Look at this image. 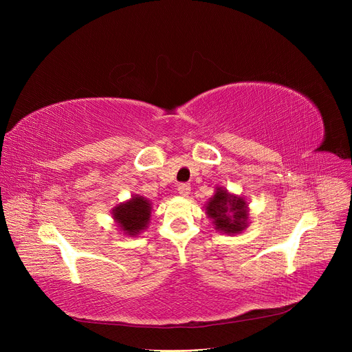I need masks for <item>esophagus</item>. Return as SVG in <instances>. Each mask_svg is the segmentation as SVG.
I'll list each match as a JSON object with an SVG mask.
<instances>
[{
    "label": "esophagus",
    "instance_id": "obj_1",
    "mask_svg": "<svg viewBox=\"0 0 352 352\" xmlns=\"http://www.w3.org/2000/svg\"><path fill=\"white\" fill-rule=\"evenodd\" d=\"M177 190H179V194L182 195V197H188L190 194V185L189 184H180L177 186Z\"/></svg>",
    "mask_w": 352,
    "mask_h": 352
}]
</instances>
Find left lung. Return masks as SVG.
<instances>
[{
  "mask_svg": "<svg viewBox=\"0 0 352 352\" xmlns=\"http://www.w3.org/2000/svg\"><path fill=\"white\" fill-rule=\"evenodd\" d=\"M245 199L230 195L228 190L219 188L207 206V214L214 220L219 230L225 233H239L247 228L248 211Z\"/></svg>",
  "mask_w": 352,
  "mask_h": 352,
  "instance_id": "obj_1",
  "label": "left lung"
}]
</instances>
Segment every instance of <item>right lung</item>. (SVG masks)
Wrapping results in <instances>:
<instances>
[{
	"label": "right lung",
	"instance_id": "obj_1",
	"mask_svg": "<svg viewBox=\"0 0 352 352\" xmlns=\"http://www.w3.org/2000/svg\"><path fill=\"white\" fill-rule=\"evenodd\" d=\"M151 204L142 197H135L131 201L117 207L113 216L127 235H136L146 228L151 216Z\"/></svg>",
	"mask_w": 352,
	"mask_h": 352
}]
</instances>
